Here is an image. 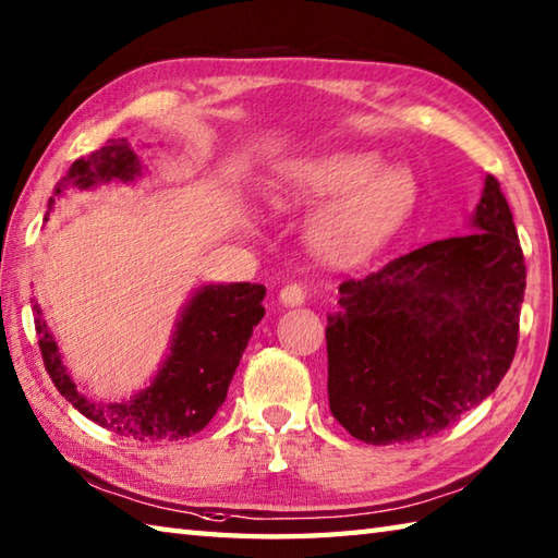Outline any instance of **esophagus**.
Here are the masks:
<instances>
[{
	"instance_id": "esophagus-1",
	"label": "esophagus",
	"mask_w": 558,
	"mask_h": 558,
	"mask_svg": "<svg viewBox=\"0 0 558 558\" xmlns=\"http://www.w3.org/2000/svg\"><path fill=\"white\" fill-rule=\"evenodd\" d=\"M279 299H281V303H287V306H301L303 301H306V289H303V283H287V287H283L281 291H279Z\"/></svg>"
}]
</instances>
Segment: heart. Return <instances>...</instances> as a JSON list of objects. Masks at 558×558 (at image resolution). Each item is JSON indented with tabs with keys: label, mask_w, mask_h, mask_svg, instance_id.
I'll return each mask as SVG.
<instances>
[{
	"label": "heart",
	"mask_w": 558,
	"mask_h": 558,
	"mask_svg": "<svg viewBox=\"0 0 558 558\" xmlns=\"http://www.w3.org/2000/svg\"><path fill=\"white\" fill-rule=\"evenodd\" d=\"M381 170L369 153L313 157L283 172L279 204L313 208L338 197L315 226V245L335 262L362 259L393 233L415 198L413 177Z\"/></svg>",
	"instance_id": "b5f03b06"
}]
</instances>
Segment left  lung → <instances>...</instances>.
Wrapping results in <instances>:
<instances>
[{
	"instance_id": "1",
	"label": "left lung",
	"mask_w": 558,
	"mask_h": 558,
	"mask_svg": "<svg viewBox=\"0 0 558 558\" xmlns=\"http://www.w3.org/2000/svg\"><path fill=\"white\" fill-rule=\"evenodd\" d=\"M471 226L340 283V313L325 328L328 401L366 445L442 433L510 369L527 267L493 174Z\"/></svg>"
}]
</instances>
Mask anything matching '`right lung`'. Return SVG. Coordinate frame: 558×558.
<instances>
[{"label":"right lung","mask_w":558,"mask_h":558,"mask_svg":"<svg viewBox=\"0 0 558 558\" xmlns=\"http://www.w3.org/2000/svg\"><path fill=\"white\" fill-rule=\"evenodd\" d=\"M135 174H141V162L129 141H109L104 148L72 162L70 172L52 189L48 206L68 186L89 189L111 180L131 182ZM265 293L262 283L247 281L198 289L177 323L172 350L162 369L145 391L123 403H97L82 396L60 362L58 344L38 306H34V323L46 372L65 401L84 417L135 442H174L202 433L223 405L252 330L265 318Z\"/></svg>","instance_id":"1"}]
</instances>
